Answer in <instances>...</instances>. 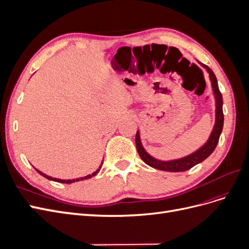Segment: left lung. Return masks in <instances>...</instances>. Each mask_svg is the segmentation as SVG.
<instances>
[{
  "mask_svg": "<svg viewBox=\"0 0 249 249\" xmlns=\"http://www.w3.org/2000/svg\"><path fill=\"white\" fill-rule=\"evenodd\" d=\"M205 69L208 71L210 80L212 82V87H213V91L215 94V99H216V122L214 129L210 135L209 140L206 142V144L201 146L199 149H197L196 152L187 156L185 158H182V159L178 160H173V161H160L157 160L152 156H149L144 148H143L141 141H140V136H139V132L137 131L136 133V147L138 150V154L141 157V159L144 161L149 166H152L156 169H160V170H165V171H172V172H178V171H186L192 168L195 165L202 162L203 160H206L207 158L214 152V149L216 148L218 141H219L220 134L222 132V127H223V111H222V94L219 90V87H218V83L216 76L214 74L213 71L210 69L209 66L201 64Z\"/></svg>",
  "mask_w": 249,
  "mask_h": 249,
  "instance_id": "obj_1",
  "label": "left lung"
}]
</instances>
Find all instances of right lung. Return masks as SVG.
<instances>
[{
	"instance_id": "obj_1",
	"label": "right lung",
	"mask_w": 249,
	"mask_h": 249,
	"mask_svg": "<svg viewBox=\"0 0 249 249\" xmlns=\"http://www.w3.org/2000/svg\"><path fill=\"white\" fill-rule=\"evenodd\" d=\"M103 164V163H102ZM101 167H102V165H101ZM101 167L97 169L95 172H93L92 175H89V176H86V177H84V178H76V179H60V178H52V177H49V176H47V175H44V173H42V172H40L39 170H37L36 169V171L38 172V173H40V175L42 176V177H44V178H47L48 179H51V180H55V182H58V183H63V184H71V183H73V182H79V180H83V179H87V178H92V177H94L97 172L100 171V169H101Z\"/></svg>"
}]
</instances>
